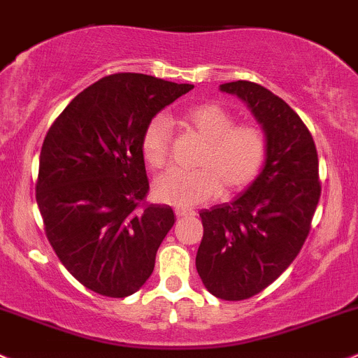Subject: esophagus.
I'll return each instance as SVG.
<instances>
[{"instance_id":"esophagus-1","label":"esophagus","mask_w":358,"mask_h":358,"mask_svg":"<svg viewBox=\"0 0 358 358\" xmlns=\"http://www.w3.org/2000/svg\"><path fill=\"white\" fill-rule=\"evenodd\" d=\"M174 213H176V217H179V219H182V217H193V215H196V213H194V210L184 208V206H176Z\"/></svg>"}]
</instances>
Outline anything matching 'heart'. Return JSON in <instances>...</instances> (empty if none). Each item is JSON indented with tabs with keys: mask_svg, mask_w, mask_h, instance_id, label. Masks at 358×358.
Instances as JSON below:
<instances>
[{
	"mask_svg": "<svg viewBox=\"0 0 358 358\" xmlns=\"http://www.w3.org/2000/svg\"><path fill=\"white\" fill-rule=\"evenodd\" d=\"M178 124L203 139L194 158L196 169L171 171L155 180V198L176 206H196L224 194L248 189L264 171L271 150L268 134L260 124L238 122L233 110L208 101L189 106L178 115ZM172 129L157 115L145 125L141 155L148 167L162 171L171 162Z\"/></svg>",
	"mask_w": 358,
	"mask_h": 358,
	"instance_id": "heart-1",
	"label": "heart"
}]
</instances>
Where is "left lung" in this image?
Segmentation results:
<instances>
[{
  "instance_id": "obj_1",
  "label": "left lung",
  "mask_w": 358,
  "mask_h": 358,
  "mask_svg": "<svg viewBox=\"0 0 358 358\" xmlns=\"http://www.w3.org/2000/svg\"><path fill=\"white\" fill-rule=\"evenodd\" d=\"M245 99L267 131L271 150L259 179L231 203L201 210L196 271L220 300H246L275 281L310 233L320 198L314 138L298 113L264 86H220Z\"/></svg>"
}]
</instances>
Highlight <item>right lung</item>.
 <instances>
[{
	"mask_svg": "<svg viewBox=\"0 0 358 358\" xmlns=\"http://www.w3.org/2000/svg\"><path fill=\"white\" fill-rule=\"evenodd\" d=\"M145 73L106 76L77 94L43 141L36 200L65 268L110 298L136 293L174 226L171 206L150 205L141 134L193 90Z\"/></svg>",
	"mask_w": 358,
	"mask_h": 358,
	"instance_id": "right-lung-1",
	"label": "right lung"
}]
</instances>
